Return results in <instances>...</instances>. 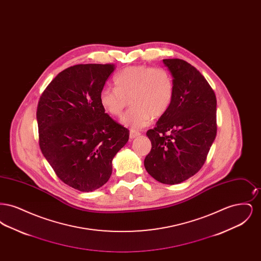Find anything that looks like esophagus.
I'll use <instances>...</instances> for the list:
<instances>
[{"mask_svg":"<svg viewBox=\"0 0 261 261\" xmlns=\"http://www.w3.org/2000/svg\"><path fill=\"white\" fill-rule=\"evenodd\" d=\"M141 135V133L139 132V131H135V130H133V129H131L130 130V139H134V138H136V137L140 136Z\"/></svg>","mask_w":261,"mask_h":261,"instance_id":"esophagus-1","label":"esophagus"}]
</instances>
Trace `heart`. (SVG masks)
Returning a JSON list of instances; mask_svg holds the SVG:
<instances>
[{
  "instance_id": "obj_1",
  "label": "heart",
  "mask_w": 261,
  "mask_h": 261,
  "mask_svg": "<svg viewBox=\"0 0 261 261\" xmlns=\"http://www.w3.org/2000/svg\"><path fill=\"white\" fill-rule=\"evenodd\" d=\"M115 88L106 86L99 93L102 108L112 116H119L128 102L121 122L132 129H141L168 112L174 98L171 74L162 67L134 65L114 76Z\"/></svg>"
}]
</instances>
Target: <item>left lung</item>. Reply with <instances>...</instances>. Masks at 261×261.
<instances>
[{
  "instance_id": "left-lung-1",
  "label": "left lung",
  "mask_w": 261,
  "mask_h": 261,
  "mask_svg": "<svg viewBox=\"0 0 261 261\" xmlns=\"http://www.w3.org/2000/svg\"><path fill=\"white\" fill-rule=\"evenodd\" d=\"M174 81L168 112L147 132L151 149L145 168L156 181L174 185L194 176L216 137V97L199 70L179 59L163 60Z\"/></svg>"
}]
</instances>
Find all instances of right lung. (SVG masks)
Segmentation results:
<instances>
[{
  "label": "right lung",
  "mask_w": 261,
  "mask_h": 261,
  "mask_svg": "<svg viewBox=\"0 0 261 261\" xmlns=\"http://www.w3.org/2000/svg\"><path fill=\"white\" fill-rule=\"evenodd\" d=\"M114 64H77L51 80L38 102L39 146L57 176L80 192L103 186L129 130L105 112L99 93Z\"/></svg>",
  "instance_id": "1"
}]
</instances>
